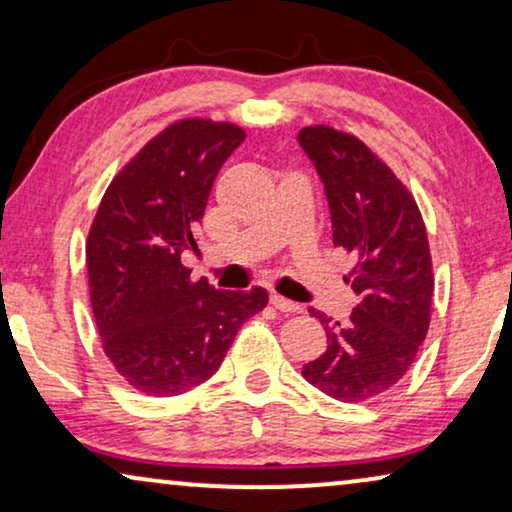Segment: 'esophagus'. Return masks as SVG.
<instances>
[{
	"label": "esophagus",
	"instance_id": "1",
	"mask_svg": "<svg viewBox=\"0 0 512 512\" xmlns=\"http://www.w3.org/2000/svg\"><path fill=\"white\" fill-rule=\"evenodd\" d=\"M270 305L275 307V310H279V312H289V314L303 310V307H300L298 303H293V300L279 296V293H272V296H270Z\"/></svg>",
	"mask_w": 512,
	"mask_h": 512
}]
</instances>
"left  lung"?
<instances>
[{
  "label": "left lung",
  "instance_id": "obj_1",
  "mask_svg": "<svg viewBox=\"0 0 512 512\" xmlns=\"http://www.w3.org/2000/svg\"><path fill=\"white\" fill-rule=\"evenodd\" d=\"M298 142L324 184L333 244L356 261L347 279L359 296L345 324L310 310L328 347L303 377L335 401L363 403L408 373L429 331V240L415 198L359 137L312 125Z\"/></svg>",
  "mask_w": 512,
  "mask_h": 512
}]
</instances>
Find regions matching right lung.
<instances>
[{"mask_svg":"<svg viewBox=\"0 0 512 512\" xmlns=\"http://www.w3.org/2000/svg\"><path fill=\"white\" fill-rule=\"evenodd\" d=\"M244 130L186 118L153 137L111 181L86 242L104 354L146 396H179L219 370L268 291H216L181 265L198 249L212 184Z\"/></svg>","mask_w":512,"mask_h":512,"instance_id":"add662e5","label":"right lung"}]
</instances>
